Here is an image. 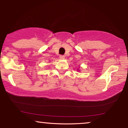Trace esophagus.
I'll return each mask as SVG.
<instances>
[{"mask_svg":"<svg viewBox=\"0 0 128 128\" xmlns=\"http://www.w3.org/2000/svg\"><path fill=\"white\" fill-rule=\"evenodd\" d=\"M59 57H60V58L61 59V60H62V59H64V58H65V56H63V55H60V56H59Z\"/></svg>","mask_w":128,"mask_h":128,"instance_id":"1","label":"esophagus"}]
</instances>
